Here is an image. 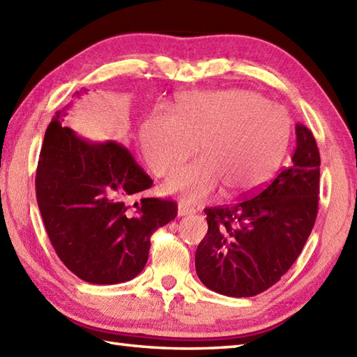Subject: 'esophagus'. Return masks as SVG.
Listing matches in <instances>:
<instances>
[{"label":"esophagus","mask_w":357,"mask_h":357,"mask_svg":"<svg viewBox=\"0 0 357 357\" xmlns=\"http://www.w3.org/2000/svg\"><path fill=\"white\" fill-rule=\"evenodd\" d=\"M195 208H192V206H188L187 204L184 202H179L178 205V216L179 218H184V216H190V214H195Z\"/></svg>","instance_id":"obj_1"}]
</instances>
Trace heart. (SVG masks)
<instances>
[{
  "instance_id": "obj_1",
  "label": "heart",
  "mask_w": 357,
  "mask_h": 357,
  "mask_svg": "<svg viewBox=\"0 0 357 357\" xmlns=\"http://www.w3.org/2000/svg\"><path fill=\"white\" fill-rule=\"evenodd\" d=\"M291 117L283 106L246 89L195 93L170 112L155 111L141 124L139 143L156 175L164 176L199 149L202 158L178 169L165 192L202 202L223 185L228 196L263 187L283 160Z\"/></svg>"
}]
</instances>
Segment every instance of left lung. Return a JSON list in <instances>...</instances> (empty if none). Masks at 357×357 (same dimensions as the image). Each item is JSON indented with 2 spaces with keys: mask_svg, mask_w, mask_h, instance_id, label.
Listing matches in <instances>:
<instances>
[{
  "mask_svg": "<svg viewBox=\"0 0 357 357\" xmlns=\"http://www.w3.org/2000/svg\"><path fill=\"white\" fill-rule=\"evenodd\" d=\"M295 134L291 164L266 187L233 205L205 208L208 231L195 264L211 291L259 295L301 254L318 214L321 158L312 130L296 124Z\"/></svg>",
  "mask_w": 357,
  "mask_h": 357,
  "instance_id": "left-lung-1",
  "label": "left lung"
}]
</instances>
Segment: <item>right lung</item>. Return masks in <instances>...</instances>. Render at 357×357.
<instances>
[{
	"label": "right lung",
	"mask_w": 357,
	"mask_h": 357,
	"mask_svg": "<svg viewBox=\"0 0 357 357\" xmlns=\"http://www.w3.org/2000/svg\"><path fill=\"white\" fill-rule=\"evenodd\" d=\"M70 107L56 112L40 149V216L57 257L73 273L93 284L124 283L144 269L152 233L176 218L178 205L143 197L130 210L128 199L151 188L152 179L124 146L96 143L63 126Z\"/></svg>",
	"instance_id": "obj_1"
}]
</instances>
